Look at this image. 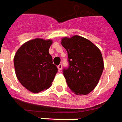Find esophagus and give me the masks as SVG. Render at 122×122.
<instances>
[{
  "mask_svg": "<svg viewBox=\"0 0 122 122\" xmlns=\"http://www.w3.org/2000/svg\"><path fill=\"white\" fill-rule=\"evenodd\" d=\"M58 68L59 70H61L62 68V64H60L58 66Z\"/></svg>",
  "mask_w": 122,
  "mask_h": 122,
  "instance_id": "esophagus-1",
  "label": "esophagus"
}]
</instances>
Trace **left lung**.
<instances>
[{
  "instance_id": "obj_1",
  "label": "left lung",
  "mask_w": 122,
  "mask_h": 122,
  "mask_svg": "<svg viewBox=\"0 0 122 122\" xmlns=\"http://www.w3.org/2000/svg\"><path fill=\"white\" fill-rule=\"evenodd\" d=\"M62 45L68 52L69 66L63 70L68 87L76 95H87L98 84L104 70L101 51L85 38L64 37Z\"/></svg>"
}]
</instances>
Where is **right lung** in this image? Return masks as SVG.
Wrapping results in <instances>:
<instances>
[{"label": "right lung", "mask_w": 122, "mask_h": 122, "mask_svg": "<svg viewBox=\"0 0 122 122\" xmlns=\"http://www.w3.org/2000/svg\"><path fill=\"white\" fill-rule=\"evenodd\" d=\"M51 39H32L20 46L14 58L15 75L23 86L37 93L51 86L58 68L49 50Z\"/></svg>", "instance_id": "1"}]
</instances>
